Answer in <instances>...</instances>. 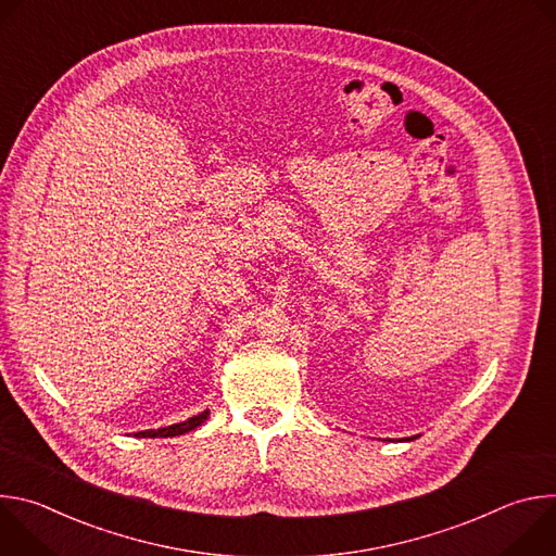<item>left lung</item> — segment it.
Returning a JSON list of instances; mask_svg holds the SVG:
<instances>
[{
	"label": "left lung",
	"instance_id": "1",
	"mask_svg": "<svg viewBox=\"0 0 556 556\" xmlns=\"http://www.w3.org/2000/svg\"><path fill=\"white\" fill-rule=\"evenodd\" d=\"M407 440H412V438H407ZM414 440H416V438H414Z\"/></svg>",
	"mask_w": 556,
	"mask_h": 556
}]
</instances>
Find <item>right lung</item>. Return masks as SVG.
Here are the masks:
<instances>
[{
  "mask_svg": "<svg viewBox=\"0 0 556 556\" xmlns=\"http://www.w3.org/2000/svg\"><path fill=\"white\" fill-rule=\"evenodd\" d=\"M208 414H211V412L206 409V412H202V414H198V416H193V418H189V420H185V422L169 425V427H163V429L138 431V433H134V435H136V438H176V435H185V433L198 429L200 425H204L206 418H208Z\"/></svg>",
  "mask_w": 556,
  "mask_h": 556,
  "instance_id": "add662e5",
  "label": "right lung"
}]
</instances>
